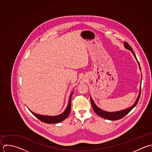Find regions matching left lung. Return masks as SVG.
I'll list each match as a JSON object with an SVG mask.
<instances>
[{"label":"left lung","instance_id":"obj_1","mask_svg":"<svg viewBox=\"0 0 152 152\" xmlns=\"http://www.w3.org/2000/svg\"><path fill=\"white\" fill-rule=\"evenodd\" d=\"M124 47H125V48L126 49H127V50H129L132 51V53L134 54V57H136V60H137V59L136 58V55H135V54H134V53L133 51V50L132 49L131 46L127 42H124ZM138 63L139 64V61H138ZM140 94H141V88H140V92H139V95L138 96V98H137L136 102L134 103V104L133 106H132L131 107L128 108H127L126 110H122V111H120L113 112V113H109V112H107V111H105L104 110H102L101 109L98 108L95 104V103L94 102V101H93V100H92V98L91 96H90V99H91V104H92V108H93L94 111L95 112V113L98 115L100 116L102 118H105V119H107V120H120V119L123 118L124 116H126L127 114H128L136 107V105L138 103L139 100L140 99Z\"/></svg>","mask_w":152,"mask_h":152}]
</instances>
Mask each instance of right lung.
<instances>
[{"instance_id": "1", "label": "right lung", "mask_w": 152, "mask_h": 152, "mask_svg": "<svg viewBox=\"0 0 152 152\" xmlns=\"http://www.w3.org/2000/svg\"><path fill=\"white\" fill-rule=\"evenodd\" d=\"M72 94H73V92L71 94V95L69 97L68 105H67L66 110L62 114H61L60 115H56V116L41 115L37 114L32 112L30 110L29 111L31 112V113L34 116H35L38 119H39L42 122L48 123V124H56V123L61 122L62 121L64 120L68 117L69 114H70V110H71V98H72Z\"/></svg>"}]
</instances>
